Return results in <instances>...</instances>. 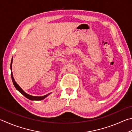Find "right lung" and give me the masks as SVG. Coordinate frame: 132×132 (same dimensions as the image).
Listing matches in <instances>:
<instances>
[{
    "label": "right lung",
    "mask_w": 132,
    "mask_h": 132,
    "mask_svg": "<svg viewBox=\"0 0 132 132\" xmlns=\"http://www.w3.org/2000/svg\"><path fill=\"white\" fill-rule=\"evenodd\" d=\"M12 63H13V58H12L11 60V65H10V69H11V79H12V81H13V84L14 85V87L16 88V90H18L19 92H20L21 94L23 95L25 97H26L27 99H29L30 100H42L44 99L45 97H47L48 96L50 93H48V94L47 95H45L44 96H32V95H30L28 94V93H26L25 92H24L22 89V88H21L20 86L18 85V84L17 83L15 82V80H14V78L13 77V72H12Z\"/></svg>",
    "instance_id": "add662e5"
}]
</instances>
